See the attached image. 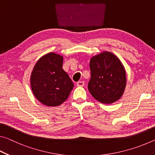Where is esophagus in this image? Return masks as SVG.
Here are the masks:
<instances>
[{
	"instance_id": "34e87169",
	"label": "esophagus",
	"mask_w": 155,
	"mask_h": 155,
	"mask_svg": "<svg viewBox=\"0 0 155 155\" xmlns=\"http://www.w3.org/2000/svg\"><path fill=\"white\" fill-rule=\"evenodd\" d=\"M84 85H85V83L83 81H78V82L77 83V87H83Z\"/></svg>"
}]
</instances>
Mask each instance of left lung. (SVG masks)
<instances>
[{"instance_id":"left-lung-1","label":"left lung","mask_w":155,"mask_h":155,"mask_svg":"<svg viewBox=\"0 0 155 155\" xmlns=\"http://www.w3.org/2000/svg\"><path fill=\"white\" fill-rule=\"evenodd\" d=\"M90 68L88 90L94 98L103 104H111L121 98L127 75L124 65L115 54L105 51L92 57Z\"/></svg>"}]
</instances>
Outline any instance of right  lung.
<instances>
[{
  "mask_svg": "<svg viewBox=\"0 0 155 155\" xmlns=\"http://www.w3.org/2000/svg\"><path fill=\"white\" fill-rule=\"evenodd\" d=\"M64 57L49 52L37 61L31 75V87L35 98L44 105L56 107L66 101L74 87L62 68Z\"/></svg>",
  "mask_w": 155,
  "mask_h": 155,
  "instance_id": "right-lung-1",
  "label": "right lung"
}]
</instances>
